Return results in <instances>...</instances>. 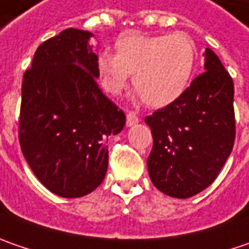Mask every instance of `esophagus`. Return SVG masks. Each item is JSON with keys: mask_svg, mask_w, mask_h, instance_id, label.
Masks as SVG:
<instances>
[{"mask_svg": "<svg viewBox=\"0 0 249 249\" xmlns=\"http://www.w3.org/2000/svg\"><path fill=\"white\" fill-rule=\"evenodd\" d=\"M140 122V118L134 113V112H127V115H126V124L127 126H134V124H137Z\"/></svg>", "mask_w": 249, "mask_h": 249, "instance_id": "obj_1", "label": "esophagus"}]
</instances>
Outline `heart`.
I'll return each mask as SVG.
<instances>
[{
  "instance_id": "heart-1",
  "label": "heart",
  "mask_w": 249,
  "mask_h": 249,
  "mask_svg": "<svg viewBox=\"0 0 249 249\" xmlns=\"http://www.w3.org/2000/svg\"><path fill=\"white\" fill-rule=\"evenodd\" d=\"M115 48L116 55L102 53L97 58V72L109 94H120L133 72L136 90L154 108L175 102L188 89L198 58L188 34H124Z\"/></svg>"
}]
</instances>
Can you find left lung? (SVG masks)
<instances>
[{"label":"left lung","mask_w":249,"mask_h":249,"mask_svg":"<svg viewBox=\"0 0 249 249\" xmlns=\"http://www.w3.org/2000/svg\"><path fill=\"white\" fill-rule=\"evenodd\" d=\"M202 55L204 73L180 98L145 118L154 139L147 159L151 181L173 198L211 186L234 145L233 79L211 48Z\"/></svg>","instance_id":"left-lung-1"}]
</instances>
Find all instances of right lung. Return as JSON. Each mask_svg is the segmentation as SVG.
Listing matches in <instances>:
<instances>
[{"mask_svg": "<svg viewBox=\"0 0 249 249\" xmlns=\"http://www.w3.org/2000/svg\"><path fill=\"white\" fill-rule=\"evenodd\" d=\"M94 34L66 29L44 41L24 72L19 142L36 177L51 193L79 198L100 186L109 136L126 116L97 84Z\"/></svg>", "mask_w": 249, "mask_h": 249, "instance_id": "add662e5", "label": "right lung"}]
</instances>
